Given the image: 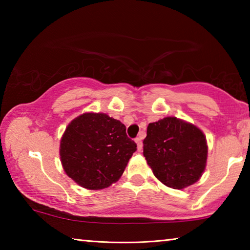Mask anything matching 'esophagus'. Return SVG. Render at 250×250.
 Listing matches in <instances>:
<instances>
[{
	"mask_svg": "<svg viewBox=\"0 0 250 250\" xmlns=\"http://www.w3.org/2000/svg\"><path fill=\"white\" fill-rule=\"evenodd\" d=\"M135 143H137V146H138V151H141L142 150V139H141V137H138L137 139H135Z\"/></svg>",
	"mask_w": 250,
	"mask_h": 250,
	"instance_id": "esophagus-1",
	"label": "esophagus"
}]
</instances>
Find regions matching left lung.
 Segmentation results:
<instances>
[{
	"label": "left lung",
	"instance_id": "obj_1",
	"mask_svg": "<svg viewBox=\"0 0 250 250\" xmlns=\"http://www.w3.org/2000/svg\"><path fill=\"white\" fill-rule=\"evenodd\" d=\"M207 149L202 130L175 117L149 124L143 140V155L153 174L175 189L200 180L206 167Z\"/></svg>",
	"mask_w": 250,
	"mask_h": 250
}]
</instances>
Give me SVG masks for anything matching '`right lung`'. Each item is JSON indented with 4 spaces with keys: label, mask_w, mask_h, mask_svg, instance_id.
<instances>
[{
    "label": "right lung",
    "mask_w": 250,
    "mask_h": 250,
    "mask_svg": "<svg viewBox=\"0 0 250 250\" xmlns=\"http://www.w3.org/2000/svg\"><path fill=\"white\" fill-rule=\"evenodd\" d=\"M135 151L124 124L105 113L86 112L67 125L59 155L71 180L87 189H101L120 179Z\"/></svg>",
    "instance_id": "add662e5"
}]
</instances>
